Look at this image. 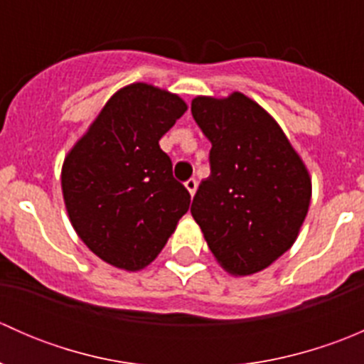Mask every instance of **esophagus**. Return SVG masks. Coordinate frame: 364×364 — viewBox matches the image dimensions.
<instances>
[{"label":"esophagus","instance_id":"obj_1","mask_svg":"<svg viewBox=\"0 0 364 364\" xmlns=\"http://www.w3.org/2000/svg\"><path fill=\"white\" fill-rule=\"evenodd\" d=\"M185 186H186V190H188V192H190V196H193V193H196V190H197V179L196 178L186 179Z\"/></svg>","mask_w":364,"mask_h":364}]
</instances>
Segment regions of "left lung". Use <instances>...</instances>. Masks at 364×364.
<instances>
[{"mask_svg": "<svg viewBox=\"0 0 364 364\" xmlns=\"http://www.w3.org/2000/svg\"><path fill=\"white\" fill-rule=\"evenodd\" d=\"M192 116L211 142V174L190 211L229 273H257L296 241L310 176L277 121L245 95L193 98Z\"/></svg>", "mask_w": 364, "mask_h": 364, "instance_id": "1", "label": "left lung"}]
</instances>
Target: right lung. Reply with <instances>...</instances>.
<instances>
[{"instance_id":"add662e5","label":"right lung","mask_w":364,"mask_h":364,"mask_svg":"<svg viewBox=\"0 0 364 364\" xmlns=\"http://www.w3.org/2000/svg\"><path fill=\"white\" fill-rule=\"evenodd\" d=\"M186 104L149 84H130L105 104L61 172L73 229L95 255L137 271L161 252L190 193L159 141Z\"/></svg>"}]
</instances>
